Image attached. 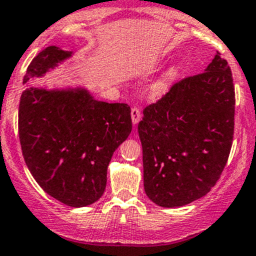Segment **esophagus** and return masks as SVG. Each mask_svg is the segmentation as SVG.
Returning <instances> with one entry per match:
<instances>
[{
    "label": "esophagus",
    "mask_w": 256,
    "mask_h": 256,
    "mask_svg": "<svg viewBox=\"0 0 256 256\" xmlns=\"http://www.w3.org/2000/svg\"><path fill=\"white\" fill-rule=\"evenodd\" d=\"M131 118H132L134 125L139 122L140 118H142V111H140V108H138V107H132L131 108Z\"/></svg>",
    "instance_id": "1"
}]
</instances>
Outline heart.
<instances>
[{"label":"heart","instance_id":"b5f03b06","mask_svg":"<svg viewBox=\"0 0 256 256\" xmlns=\"http://www.w3.org/2000/svg\"><path fill=\"white\" fill-rule=\"evenodd\" d=\"M179 73V68L178 66H174V68H172L170 70L166 72V74L164 76V78L162 80H159V82L155 83L154 86V90L155 92H162V90H164L166 88V86H168V83L170 82V80H173L174 78L178 76Z\"/></svg>","mask_w":256,"mask_h":256}]
</instances>
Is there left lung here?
<instances>
[{"mask_svg": "<svg viewBox=\"0 0 256 256\" xmlns=\"http://www.w3.org/2000/svg\"><path fill=\"white\" fill-rule=\"evenodd\" d=\"M234 118L232 73L217 52L206 72L178 80L144 108L138 131L148 197L172 208L206 196L228 163Z\"/></svg>", "mask_w": 256, "mask_h": 256, "instance_id": "8db88e82", "label": "left lung"}]
</instances>
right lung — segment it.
I'll return each mask as SVG.
<instances>
[{"label":"right lung","instance_id":"1","mask_svg":"<svg viewBox=\"0 0 256 256\" xmlns=\"http://www.w3.org/2000/svg\"><path fill=\"white\" fill-rule=\"evenodd\" d=\"M48 46L31 60L24 83L70 56ZM126 104L93 100L83 90L28 88L18 106V138L28 170L49 196L70 207L93 204L104 192L107 166L130 135Z\"/></svg>","mask_w":256,"mask_h":256}]
</instances>
